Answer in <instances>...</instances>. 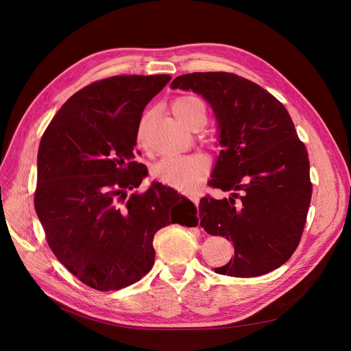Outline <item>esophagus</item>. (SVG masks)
I'll return each instance as SVG.
<instances>
[{
    "mask_svg": "<svg viewBox=\"0 0 351 351\" xmlns=\"http://www.w3.org/2000/svg\"><path fill=\"white\" fill-rule=\"evenodd\" d=\"M189 199H190V202H192L195 206H199V203H200V199H199V196H190Z\"/></svg>",
    "mask_w": 351,
    "mask_h": 351,
    "instance_id": "1",
    "label": "esophagus"
}]
</instances>
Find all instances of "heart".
<instances>
[{
	"label": "heart",
	"mask_w": 351,
	"mask_h": 351,
	"mask_svg": "<svg viewBox=\"0 0 351 351\" xmlns=\"http://www.w3.org/2000/svg\"><path fill=\"white\" fill-rule=\"evenodd\" d=\"M196 98L179 97L172 102V112L183 124L192 108L199 104ZM151 121V113H144L137 125V141L143 144L145 141L147 130ZM210 172V165L202 156L186 158H164L154 169L152 176L168 187H172L182 193H192L202 184Z\"/></svg>",
	"instance_id": "b5f03b06"
}]
</instances>
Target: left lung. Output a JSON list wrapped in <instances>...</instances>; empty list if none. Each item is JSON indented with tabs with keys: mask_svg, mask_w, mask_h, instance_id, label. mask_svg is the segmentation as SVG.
I'll return each mask as SVG.
<instances>
[{
	"mask_svg": "<svg viewBox=\"0 0 351 351\" xmlns=\"http://www.w3.org/2000/svg\"><path fill=\"white\" fill-rule=\"evenodd\" d=\"M171 88L192 89L218 121L219 156L210 184L230 199L203 197L200 226L231 239L234 261L215 273L266 274L291 258L305 227L312 196L309 159L294 123L270 92L232 73L176 77Z\"/></svg>",
	"mask_w": 351,
	"mask_h": 351,
	"instance_id": "obj_1",
	"label": "left lung"
}]
</instances>
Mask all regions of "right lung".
<instances>
[{
	"mask_svg": "<svg viewBox=\"0 0 351 351\" xmlns=\"http://www.w3.org/2000/svg\"><path fill=\"white\" fill-rule=\"evenodd\" d=\"M171 75H114L75 92L40 140L35 208L56 254L80 281L113 291L152 267L154 235L169 224L196 226V207L154 182L134 161L137 125ZM192 213L193 221L184 218Z\"/></svg>",
	"mask_w": 351,
	"mask_h": 351,
	"instance_id": "add662e5",
	"label": "right lung"
}]
</instances>
